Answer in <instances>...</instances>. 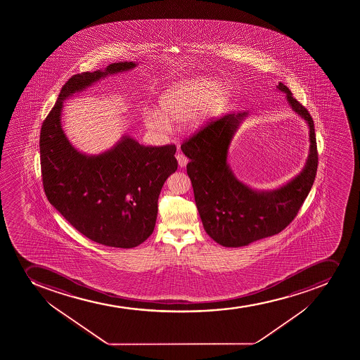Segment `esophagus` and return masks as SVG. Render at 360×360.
Masks as SVG:
<instances>
[{"instance_id":"obj_1","label":"esophagus","mask_w":360,"mask_h":360,"mask_svg":"<svg viewBox=\"0 0 360 360\" xmlns=\"http://www.w3.org/2000/svg\"><path fill=\"white\" fill-rule=\"evenodd\" d=\"M176 158H177L178 165H179V167H184L186 164H188V158H186L184 155H182V153H178Z\"/></svg>"}]
</instances>
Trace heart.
<instances>
[{
	"mask_svg": "<svg viewBox=\"0 0 360 360\" xmlns=\"http://www.w3.org/2000/svg\"><path fill=\"white\" fill-rule=\"evenodd\" d=\"M233 93L230 83L212 76L181 79L160 94L158 110H146L143 121L146 128L156 131H167L170 123L182 124L188 120L190 127L198 129L228 109Z\"/></svg>",
	"mask_w": 360,
	"mask_h": 360,
	"instance_id": "heart-1",
	"label": "heart"
}]
</instances>
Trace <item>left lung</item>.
Wrapping results in <instances>:
<instances>
[{
    "label": "left lung",
    "instance_id": "1",
    "mask_svg": "<svg viewBox=\"0 0 360 360\" xmlns=\"http://www.w3.org/2000/svg\"><path fill=\"white\" fill-rule=\"evenodd\" d=\"M277 90L286 95L292 110L307 122L310 141L303 170L277 189L258 190L240 182L229 164L230 144L249 117L248 111L210 123L181 146L190 160L186 172L204 230L225 248L249 245L279 233L293 221L314 186L318 167L314 121L284 83L279 82Z\"/></svg>",
    "mask_w": 360,
    "mask_h": 360
}]
</instances>
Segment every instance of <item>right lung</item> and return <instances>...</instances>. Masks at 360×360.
<instances>
[{"mask_svg": "<svg viewBox=\"0 0 360 360\" xmlns=\"http://www.w3.org/2000/svg\"><path fill=\"white\" fill-rule=\"evenodd\" d=\"M137 65L118 62L72 76L43 122L39 136L43 188L50 204L82 235L121 249L135 248L153 233L160 190L177 170L176 148L144 146L123 135L110 149L89 155L72 146L61 117L69 97Z\"/></svg>", "mask_w": 360, "mask_h": 360, "instance_id": "obj_1", "label": "right lung"}]
</instances>
